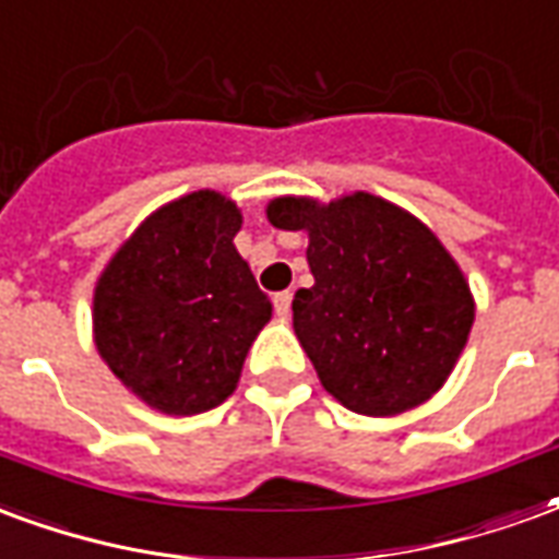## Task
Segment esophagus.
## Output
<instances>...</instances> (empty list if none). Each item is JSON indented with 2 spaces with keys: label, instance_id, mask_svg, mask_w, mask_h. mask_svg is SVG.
Wrapping results in <instances>:
<instances>
[{
  "label": "esophagus",
  "instance_id": "obj_1",
  "mask_svg": "<svg viewBox=\"0 0 559 559\" xmlns=\"http://www.w3.org/2000/svg\"><path fill=\"white\" fill-rule=\"evenodd\" d=\"M290 305H293V293L284 290V293H275V314L281 320H287L290 317Z\"/></svg>",
  "mask_w": 559,
  "mask_h": 559
}]
</instances>
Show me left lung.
I'll return each mask as SVG.
<instances>
[{
  "label": "left lung",
  "mask_w": 559,
  "mask_h": 559,
  "mask_svg": "<svg viewBox=\"0 0 559 559\" xmlns=\"http://www.w3.org/2000/svg\"><path fill=\"white\" fill-rule=\"evenodd\" d=\"M266 218L308 233L314 284L293 299V332L329 395L362 416L433 399L467 347L476 299L431 227L368 191L275 197Z\"/></svg>",
  "instance_id": "obj_1"
}]
</instances>
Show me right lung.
Listing matches in <instances>:
<instances>
[{"label": "right lung", "mask_w": 559, "mask_h": 559, "mask_svg": "<svg viewBox=\"0 0 559 559\" xmlns=\"http://www.w3.org/2000/svg\"><path fill=\"white\" fill-rule=\"evenodd\" d=\"M242 212L203 188L155 209L95 281L92 341L146 407L194 416L239 386L272 302L236 251Z\"/></svg>", "instance_id": "obj_1"}]
</instances>
